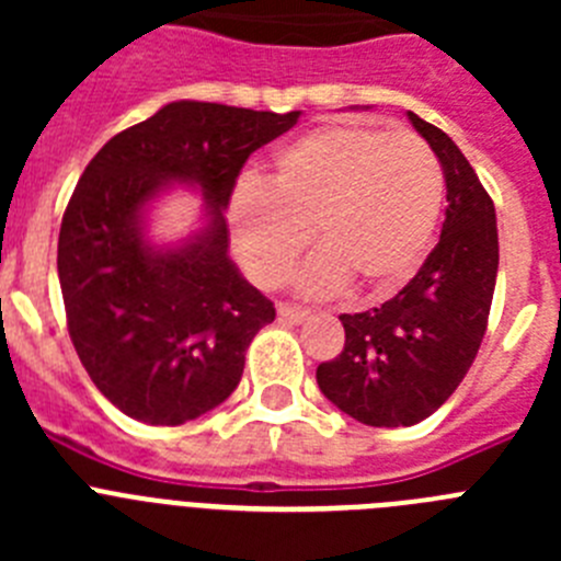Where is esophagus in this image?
I'll list each match as a JSON object with an SVG mask.
<instances>
[{
  "instance_id": "1",
  "label": "esophagus",
  "mask_w": 561,
  "mask_h": 561,
  "mask_svg": "<svg viewBox=\"0 0 561 561\" xmlns=\"http://www.w3.org/2000/svg\"><path fill=\"white\" fill-rule=\"evenodd\" d=\"M309 314H311V311L309 309H300V306H289V304L277 306V320H280V323L297 325V323H304V320Z\"/></svg>"
}]
</instances>
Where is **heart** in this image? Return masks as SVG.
Here are the masks:
<instances>
[{
  "label": "heart",
  "instance_id": "obj_1",
  "mask_svg": "<svg viewBox=\"0 0 561 561\" xmlns=\"http://www.w3.org/2000/svg\"><path fill=\"white\" fill-rule=\"evenodd\" d=\"M444 207V171L410 131L323 126L275 157L270 182L232 193V236L261 286L284 284L314 227L323 250L297 275L311 297L336 295L354 277L365 295H388L421 266Z\"/></svg>",
  "mask_w": 561,
  "mask_h": 561
}]
</instances>
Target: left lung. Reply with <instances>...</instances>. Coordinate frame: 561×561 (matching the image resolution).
I'll return each mask as SVG.
<instances>
[{"label":"left lung","mask_w":561,"mask_h":561,"mask_svg":"<svg viewBox=\"0 0 561 561\" xmlns=\"http://www.w3.org/2000/svg\"><path fill=\"white\" fill-rule=\"evenodd\" d=\"M447 180L440 241L379 309L340 314L345 348L317 368L331 404L368 427H413L455 393L483 342L500 244L494 202L460 148L408 112Z\"/></svg>","instance_id":"obj_1"}]
</instances>
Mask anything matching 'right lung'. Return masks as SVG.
<instances>
[{
    "label": "right lung",
    "instance_id": "obj_1",
    "mask_svg": "<svg viewBox=\"0 0 561 561\" xmlns=\"http://www.w3.org/2000/svg\"><path fill=\"white\" fill-rule=\"evenodd\" d=\"M297 117L173 101L114 134L78 180L58 236L69 340L128 419L176 427L238 388L275 306L227 255L225 210L250 153ZM173 181L206 196V227L180 248H153L145 207Z\"/></svg>",
    "mask_w": 561,
    "mask_h": 561
}]
</instances>
